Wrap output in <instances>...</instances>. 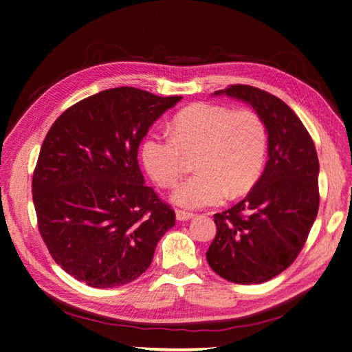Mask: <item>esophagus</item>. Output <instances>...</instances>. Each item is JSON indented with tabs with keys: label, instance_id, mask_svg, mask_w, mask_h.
Segmentation results:
<instances>
[{
	"label": "esophagus",
	"instance_id": "34e87169",
	"mask_svg": "<svg viewBox=\"0 0 352 352\" xmlns=\"http://www.w3.org/2000/svg\"><path fill=\"white\" fill-rule=\"evenodd\" d=\"M175 216H177V220H180V222H186V220L194 217V214L188 212V211H183V210H177Z\"/></svg>",
	"mask_w": 352,
	"mask_h": 352
}]
</instances>
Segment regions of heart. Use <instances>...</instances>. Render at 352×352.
<instances>
[{"instance_id": "b5f03b06", "label": "heart", "mask_w": 352, "mask_h": 352, "mask_svg": "<svg viewBox=\"0 0 352 352\" xmlns=\"http://www.w3.org/2000/svg\"><path fill=\"white\" fill-rule=\"evenodd\" d=\"M172 133L152 130L141 146L142 162L160 186L175 188L195 153L197 172L174 194L180 206L197 210L245 194L264 170L269 133L259 113L200 102L177 113Z\"/></svg>"}]
</instances>
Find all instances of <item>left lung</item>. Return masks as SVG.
Wrapping results in <instances>:
<instances>
[{"label":"left lung","mask_w":352,"mask_h":352,"mask_svg":"<svg viewBox=\"0 0 352 352\" xmlns=\"http://www.w3.org/2000/svg\"><path fill=\"white\" fill-rule=\"evenodd\" d=\"M222 93L264 119L269 162L245 199L214 214L217 233L206 259L226 281L261 284L294 264L305 247L320 205L318 157L305 124L275 94L241 83L216 91Z\"/></svg>","instance_id":"obj_1"}]
</instances>
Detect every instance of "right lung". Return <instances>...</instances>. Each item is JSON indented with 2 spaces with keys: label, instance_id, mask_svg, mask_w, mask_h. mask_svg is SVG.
I'll list each match as a JSON object with an SVG mask.
<instances>
[{
  "label": "right lung",
  "instance_id": "1",
  "mask_svg": "<svg viewBox=\"0 0 352 352\" xmlns=\"http://www.w3.org/2000/svg\"><path fill=\"white\" fill-rule=\"evenodd\" d=\"M182 96L133 87L104 90L52 124L32 175V200L46 248L77 281L116 287L144 273L175 211L144 184L138 147Z\"/></svg>",
  "mask_w": 352,
  "mask_h": 352
}]
</instances>
